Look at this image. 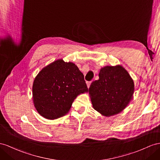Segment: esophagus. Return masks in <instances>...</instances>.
Listing matches in <instances>:
<instances>
[{
  "label": "esophagus",
  "instance_id": "1",
  "mask_svg": "<svg viewBox=\"0 0 160 160\" xmlns=\"http://www.w3.org/2000/svg\"><path fill=\"white\" fill-rule=\"evenodd\" d=\"M91 81L87 82V87H88V88H89V87H90V86H91Z\"/></svg>",
  "mask_w": 160,
  "mask_h": 160
}]
</instances>
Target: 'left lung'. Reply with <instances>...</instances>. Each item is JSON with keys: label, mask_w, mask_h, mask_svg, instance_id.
Returning <instances> with one entry per match:
<instances>
[{"label": "left lung", "mask_w": 160, "mask_h": 160, "mask_svg": "<svg viewBox=\"0 0 160 160\" xmlns=\"http://www.w3.org/2000/svg\"><path fill=\"white\" fill-rule=\"evenodd\" d=\"M88 89L92 107L105 116L120 113L132 99L134 81L122 65L105 66Z\"/></svg>", "instance_id": "1"}]
</instances>
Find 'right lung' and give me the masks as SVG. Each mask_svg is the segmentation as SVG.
Instances as JSON below:
<instances>
[{
  "instance_id": "1",
  "label": "right lung",
  "mask_w": 160,
  "mask_h": 160,
  "mask_svg": "<svg viewBox=\"0 0 160 160\" xmlns=\"http://www.w3.org/2000/svg\"><path fill=\"white\" fill-rule=\"evenodd\" d=\"M87 92L83 73L74 63L63 59L44 67L32 87L35 108L40 115L48 120L67 114L77 96Z\"/></svg>"
}]
</instances>
